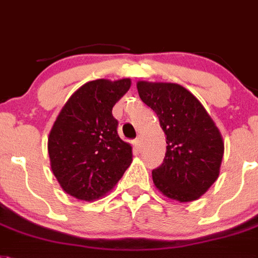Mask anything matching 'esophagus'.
<instances>
[{
	"instance_id": "esophagus-1",
	"label": "esophagus",
	"mask_w": 258,
	"mask_h": 258,
	"mask_svg": "<svg viewBox=\"0 0 258 258\" xmlns=\"http://www.w3.org/2000/svg\"><path fill=\"white\" fill-rule=\"evenodd\" d=\"M133 143H134V147H135L136 149H139L140 146H142V139H140V138H136Z\"/></svg>"
}]
</instances>
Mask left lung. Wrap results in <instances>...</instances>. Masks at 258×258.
<instances>
[{
  "mask_svg": "<svg viewBox=\"0 0 258 258\" xmlns=\"http://www.w3.org/2000/svg\"><path fill=\"white\" fill-rule=\"evenodd\" d=\"M136 86L166 135L164 161L152 170L156 187L179 202L196 201L219 176L224 153L219 130L202 103L183 86L147 81Z\"/></svg>",
  "mask_w": 258,
  "mask_h": 258,
  "instance_id": "8db88e82",
  "label": "left lung"
}]
</instances>
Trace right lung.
<instances>
[{
	"label": "right lung",
	"instance_id": "add662e5",
	"mask_svg": "<svg viewBox=\"0 0 258 258\" xmlns=\"http://www.w3.org/2000/svg\"><path fill=\"white\" fill-rule=\"evenodd\" d=\"M131 86L128 79L94 80L76 90L48 138L51 169L69 196L94 201L115 186L131 165L133 149L118 135L112 107Z\"/></svg>",
	"mask_w": 258,
	"mask_h": 258
}]
</instances>
